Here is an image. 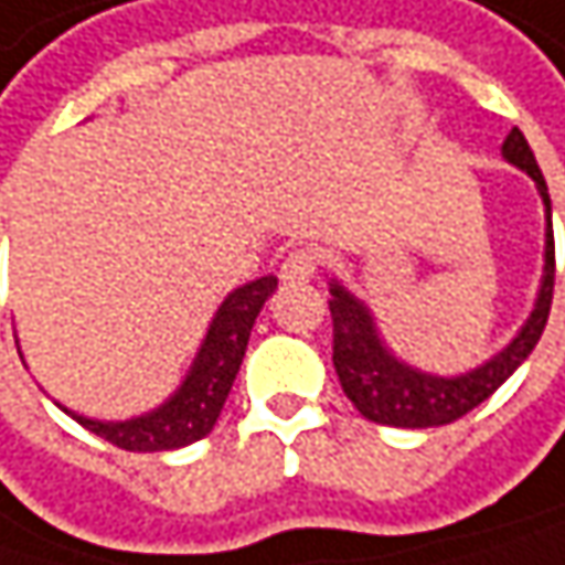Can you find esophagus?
Here are the masks:
<instances>
[{"label":"esophagus","instance_id":"1","mask_svg":"<svg viewBox=\"0 0 565 565\" xmlns=\"http://www.w3.org/2000/svg\"><path fill=\"white\" fill-rule=\"evenodd\" d=\"M320 265H323V258H320L317 248H310V245L294 248V252H287V258L281 262V278L284 281H307V278H313L320 271Z\"/></svg>","mask_w":565,"mask_h":565}]
</instances>
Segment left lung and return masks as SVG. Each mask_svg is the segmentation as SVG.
I'll return each instance as SVG.
<instances>
[{"instance_id":"obj_1","label":"left lung","mask_w":565,"mask_h":565,"mask_svg":"<svg viewBox=\"0 0 565 565\" xmlns=\"http://www.w3.org/2000/svg\"><path fill=\"white\" fill-rule=\"evenodd\" d=\"M501 151L511 164H518L521 171H527L537 180L540 196L546 203V265H543V284H540L534 313L524 323V330L514 335V342L482 369L459 375V379H436V375H424L397 362L385 349V342L379 339V330L365 303H359L352 294H345L339 284H333L330 317H333L335 375L342 382L345 397L359 407V414L375 424L424 430V427H443V424L466 417L514 375V369L534 352L537 339L543 335L550 303H553V275H556L550 193H546V180L540 174L537 158L521 129H511Z\"/></svg>"}]
</instances>
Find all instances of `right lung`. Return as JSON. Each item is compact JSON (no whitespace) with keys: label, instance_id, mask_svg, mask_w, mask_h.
Here are the masks:
<instances>
[{"label":"right lung","instance_id":"add662e5","mask_svg":"<svg viewBox=\"0 0 565 565\" xmlns=\"http://www.w3.org/2000/svg\"><path fill=\"white\" fill-rule=\"evenodd\" d=\"M278 278L265 275L258 281H248L245 287L232 290L223 300V307L213 317V327L203 339V349L186 375L180 391L161 404L158 411L122 420V424H103L71 414L77 424H83L89 434L103 436L106 443L129 449V452H161V449H178L186 443H196L213 430L232 382L238 375V365L245 359V345L255 327V317L262 313L265 300L275 294Z\"/></svg>","mask_w":565,"mask_h":565}]
</instances>
